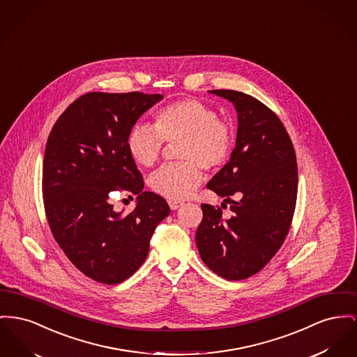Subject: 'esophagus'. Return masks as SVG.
<instances>
[{
    "label": "esophagus",
    "mask_w": 357,
    "mask_h": 357,
    "mask_svg": "<svg viewBox=\"0 0 357 357\" xmlns=\"http://www.w3.org/2000/svg\"><path fill=\"white\" fill-rule=\"evenodd\" d=\"M168 205H169V208L172 210L179 209L182 205H183V202H181V201H174V199H169L168 201Z\"/></svg>",
    "instance_id": "obj_1"
}]
</instances>
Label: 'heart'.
<instances>
[{
    "instance_id": "b5f03b06",
    "label": "heart",
    "mask_w": 357,
    "mask_h": 357,
    "mask_svg": "<svg viewBox=\"0 0 357 357\" xmlns=\"http://www.w3.org/2000/svg\"><path fill=\"white\" fill-rule=\"evenodd\" d=\"M153 126H133L126 147L137 165L152 167L160 159L165 142H181L178 158L182 162L160 168L151 178L152 190L168 199L189 198L204 179L202 168L215 172L231 159L236 140L233 126L201 100L185 98L159 109Z\"/></svg>"
}]
</instances>
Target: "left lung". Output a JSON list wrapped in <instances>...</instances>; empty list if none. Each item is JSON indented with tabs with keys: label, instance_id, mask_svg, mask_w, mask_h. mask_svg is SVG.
Returning <instances> with one entry per match:
<instances>
[{
	"label": "left lung",
	"instance_id": "8db88e82",
	"mask_svg": "<svg viewBox=\"0 0 357 357\" xmlns=\"http://www.w3.org/2000/svg\"><path fill=\"white\" fill-rule=\"evenodd\" d=\"M210 93L233 102L238 116L231 159L208 183L231 202V215L225 218L224 208L202 204L195 243L213 273L241 280L261 271L289 234L298 191L295 149L268 106L236 90ZM231 195L241 201L231 202Z\"/></svg>",
	"mask_w": 357,
	"mask_h": 357
}]
</instances>
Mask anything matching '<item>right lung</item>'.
Segmentation results:
<instances>
[{
	"instance_id": "right-lung-1",
	"label": "right lung",
	"mask_w": 357,
	"mask_h": 357,
	"mask_svg": "<svg viewBox=\"0 0 357 357\" xmlns=\"http://www.w3.org/2000/svg\"><path fill=\"white\" fill-rule=\"evenodd\" d=\"M162 94L91 91L77 98L52 126L43 160V202L50 229L68 260L87 278L117 284L144 263L149 240L168 214L166 199L143 191L126 147L139 117ZM128 190L138 206L112 210L108 192Z\"/></svg>"
}]
</instances>
